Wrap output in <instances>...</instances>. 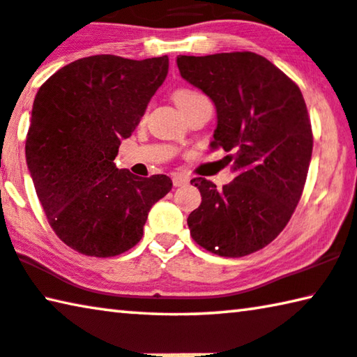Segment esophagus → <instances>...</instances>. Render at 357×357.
<instances>
[{"instance_id": "34e87169", "label": "esophagus", "mask_w": 357, "mask_h": 357, "mask_svg": "<svg viewBox=\"0 0 357 357\" xmlns=\"http://www.w3.org/2000/svg\"><path fill=\"white\" fill-rule=\"evenodd\" d=\"M188 182H190L188 177H185V175H182V174H174L172 175L174 186H182V185H186Z\"/></svg>"}]
</instances>
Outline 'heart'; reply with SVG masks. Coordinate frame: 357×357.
<instances>
[{"instance_id": "b5f03b06", "label": "heart", "mask_w": 357, "mask_h": 357, "mask_svg": "<svg viewBox=\"0 0 357 357\" xmlns=\"http://www.w3.org/2000/svg\"><path fill=\"white\" fill-rule=\"evenodd\" d=\"M197 97H202V96L197 94V92H195V91H190V89H178L174 96L175 103H177V105H183V103L195 100V98H197Z\"/></svg>"}]
</instances>
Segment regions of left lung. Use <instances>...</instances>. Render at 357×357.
Wrapping results in <instances>:
<instances>
[{
	"mask_svg": "<svg viewBox=\"0 0 357 357\" xmlns=\"http://www.w3.org/2000/svg\"><path fill=\"white\" fill-rule=\"evenodd\" d=\"M180 76L217 112L212 146L229 155L234 178L222 190L193 178L201 206L188 215L191 236L222 257H244L282 231L308 174L312 134L298 86L254 52L178 56Z\"/></svg>",
	"mask_w": 357,
	"mask_h": 357,
	"instance_id": "obj_1",
	"label": "left lung"
}]
</instances>
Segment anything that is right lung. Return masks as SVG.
<instances>
[{
  "mask_svg": "<svg viewBox=\"0 0 357 357\" xmlns=\"http://www.w3.org/2000/svg\"><path fill=\"white\" fill-rule=\"evenodd\" d=\"M169 71V57L75 60L40 87L26 135V166L54 231L89 257H114L144 234L148 212L172 188L140 178L114 158Z\"/></svg>",
  "mask_w": 357,
  "mask_h": 357,
  "instance_id": "right-lung-1",
  "label": "right lung"
}]
</instances>
